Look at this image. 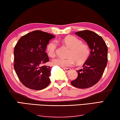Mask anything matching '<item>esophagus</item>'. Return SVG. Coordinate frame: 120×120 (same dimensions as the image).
Segmentation results:
<instances>
[{"mask_svg":"<svg viewBox=\"0 0 120 120\" xmlns=\"http://www.w3.org/2000/svg\"><path fill=\"white\" fill-rule=\"evenodd\" d=\"M63 69L65 72H69L70 71H71L70 68H63Z\"/></svg>","mask_w":120,"mask_h":120,"instance_id":"obj_1","label":"esophagus"}]
</instances>
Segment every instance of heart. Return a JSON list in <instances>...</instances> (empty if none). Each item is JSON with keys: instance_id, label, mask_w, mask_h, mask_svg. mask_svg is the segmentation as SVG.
<instances>
[{"instance_id": "heart-1", "label": "heart", "mask_w": 120, "mask_h": 120, "mask_svg": "<svg viewBox=\"0 0 120 120\" xmlns=\"http://www.w3.org/2000/svg\"><path fill=\"white\" fill-rule=\"evenodd\" d=\"M63 43L70 49L68 58H56L52 60L54 65L66 68L73 65L76 62L81 64L85 62L90 56L91 49L89 46L84 44L82 40L73 36H68L62 40ZM56 41L49 42L47 47V51L49 56L53 57L56 55L57 49Z\"/></svg>"}]
</instances>
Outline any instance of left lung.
Here are the masks:
<instances>
[{"mask_svg": "<svg viewBox=\"0 0 120 120\" xmlns=\"http://www.w3.org/2000/svg\"><path fill=\"white\" fill-rule=\"evenodd\" d=\"M75 34L87 42L91 52L82 69L77 70V78L71 83L75 87L87 88L96 84L102 77L107 64L108 48L102 37L92 31H79Z\"/></svg>", "mask_w": 120, "mask_h": 120, "instance_id": "obj_1", "label": "left lung"}]
</instances>
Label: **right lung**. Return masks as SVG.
Segmentation results:
<instances>
[{
	"instance_id": "right-lung-1",
	"label": "right lung",
	"mask_w": 120,
	"mask_h": 120,
	"mask_svg": "<svg viewBox=\"0 0 120 120\" xmlns=\"http://www.w3.org/2000/svg\"><path fill=\"white\" fill-rule=\"evenodd\" d=\"M55 37L41 30H35L22 36L16 43L14 68L26 87L41 90L49 85L51 67L43 65L49 62L45 49L50 40Z\"/></svg>"
}]
</instances>
